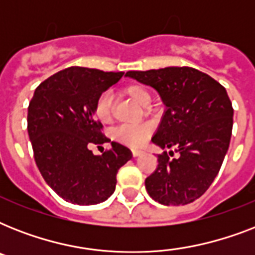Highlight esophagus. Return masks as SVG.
<instances>
[{
  "instance_id": "1",
  "label": "esophagus",
  "mask_w": 255,
  "mask_h": 255,
  "mask_svg": "<svg viewBox=\"0 0 255 255\" xmlns=\"http://www.w3.org/2000/svg\"><path fill=\"white\" fill-rule=\"evenodd\" d=\"M143 155V151H139V149H132V156L133 157H137V156Z\"/></svg>"
}]
</instances>
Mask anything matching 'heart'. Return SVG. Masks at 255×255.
<instances>
[{
  "instance_id": "heart-1",
  "label": "heart",
  "mask_w": 255,
  "mask_h": 255,
  "mask_svg": "<svg viewBox=\"0 0 255 255\" xmlns=\"http://www.w3.org/2000/svg\"><path fill=\"white\" fill-rule=\"evenodd\" d=\"M124 95L129 96L136 103L140 106H147L151 100V94L145 86L140 83H129L123 88ZM94 114L96 119L104 124L112 122L114 114H112L111 98L107 94L100 95L94 106ZM152 135V127L149 124H132V126H122L115 131L114 136L120 143H124L132 148L144 147Z\"/></svg>"
}]
</instances>
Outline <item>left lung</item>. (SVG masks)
I'll use <instances>...</instances> for the list:
<instances>
[{"label":"left lung","mask_w":255,"mask_h":255,"mask_svg":"<svg viewBox=\"0 0 255 255\" xmlns=\"http://www.w3.org/2000/svg\"><path fill=\"white\" fill-rule=\"evenodd\" d=\"M126 75L157 90L167 110L152 141L178 152L157 155L155 172L145 178L148 194L163 205L193 202L213 182L229 148L233 107L225 87L185 66Z\"/></svg>","instance_id":"obj_1"}]
</instances>
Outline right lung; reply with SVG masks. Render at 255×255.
Segmentation results:
<instances>
[{"label":"right lung","mask_w":255,"mask_h":255,"mask_svg":"<svg viewBox=\"0 0 255 255\" xmlns=\"http://www.w3.org/2000/svg\"><path fill=\"white\" fill-rule=\"evenodd\" d=\"M123 74L74 66L47 78L34 91L27 110L34 160L50 188L66 201H106L115 190L118 170L132 157L116 141L102 156L88 149L110 140L94 118V106Z\"/></svg>","instance_id":"obj_1"}]
</instances>
